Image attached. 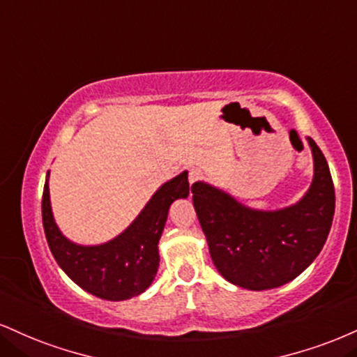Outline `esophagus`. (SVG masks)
Here are the masks:
<instances>
[{
  "label": "esophagus",
  "instance_id": "1",
  "mask_svg": "<svg viewBox=\"0 0 357 357\" xmlns=\"http://www.w3.org/2000/svg\"><path fill=\"white\" fill-rule=\"evenodd\" d=\"M203 171L201 169H191V173H190V184H195V183H197V181H201V179H203Z\"/></svg>",
  "mask_w": 357,
  "mask_h": 357
}]
</instances>
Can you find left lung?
Here are the masks:
<instances>
[{
  "label": "left lung",
  "mask_w": 357,
  "mask_h": 357,
  "mask_svg": "<svg viewBox=\"0 0 357 357\" xmlns=\"http://www.w3.org/2000/svg\"><path fill=\"white\" fill-rule=\"evenodd\" d=\"M307 141L314 178L289 208L259 211L206 183L191 186L209 255L226 281L251 291L273 289L298 278L323 249L333 225L334 184L323 151Z\"/></svg>",
  "instance_id": "1"
}]
</instances>
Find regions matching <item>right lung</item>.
Here are the masks:
<instances>
[{
  "label": "right lung",
  "instance_id": "right-lung-1",
  "mask_svg": "<svg viewBox=\"0 0 357 357\" xmlns=\"http://www.w3.org/2000/svg\"><path fill=\"white\" fill-rule=\"evenodd\" d=\"M190 195L188 171L162 184L139 216L118 238L100 246L71 243L56 226L50 203L48 179L43 190V227L56 263L89 294L106 301H123L144 293L160 266L158 243L173 201Z\"/></svg>",
  "mask_w": 357,
  "mask_h": 357
}]
</instances>
